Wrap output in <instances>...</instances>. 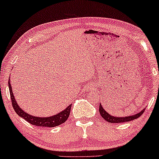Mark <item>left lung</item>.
Wrapping results in <instances>:
<instances>
[{"label":"left lung","mask_w":159,"mask_h":159,"mask_svg":"<svg viewBox=\"0 0 159 159\" xmlns=\"http://www.w3.org/2000/svg\"><path fill=\"white\" fill-rule=\"evenodd\" d=\"M144 111H145V109H143V110H141L140 112H137V114H134L133 115H129V116H125V117H116L109 114V113L107 112L104 108H103L102 104L100 103L99 104V112H100L101 116H102L105 120H107V122L111 123H119L128 122V121L135 120V119L138 118V117H140L142 115H143Z\"/></svg>","instance_id":"obj_1"}]
</instances>
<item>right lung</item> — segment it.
<instances>
[{
    "label": "right lung",
    "instance_id": "add662e5",
    "mask_svg": "<svg viewBox=\"0 0 159 159\" xmlns=\"http://www.w3.org/2000/svg\"><path fill=\"white\" fill-rule=\"evenodd\" d=\"M8 85H9L10 95H11V99L12 106L14 107V110L15 111L16 114L19 115L20 117L24 118L25 120L30 123V124L36 125V126H43V127H55L57 125L62 124V123H65L66 120H67L68 117L69 116L70 111H71V104L68 106L64 110L61 111L56 115H52V116L49 117H37L34 116L22 110L14 98V96L12 91V88L11 82H10V79H9V82H8Z\"/></svg>",
    "mask_w": 159,
    "mask_h": 159
}]
</instances>
